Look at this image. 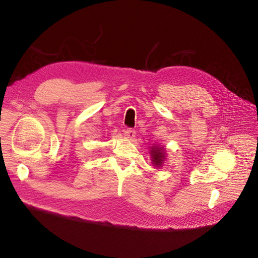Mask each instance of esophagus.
<instances>
[{
	"instance_id": "obj_1",
	"label": "esophagus",
	"mask_w": 258,
	"mask_h": 258,
	"mask_svg": "<svg viewBox=\"0 0 258 258\" xmlns=\"http://www.w3.org/2000/svg\"><path fill=\"white\" fill-rule=\"evenodd\" d=\"M124 135L127 139H130V140L133 139L135 137V131L133 128H126L124 131Z\"/></svg>"
}]
</instances>
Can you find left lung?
I'll list each match as a JSON object with an SVG mask.
<instances>
[{"label":"left lung","instance_id":"left-lung-1","mask_svg":"<svg viewBox=\"0 0 258 258\" xmlns=\"http://www.w3.org/2000/svg\"><path fill=\"white\" fill-rule=\"evenodd\" d=\"M150 156H151V161L156 167H160L161 165L164 164L165 160V149L164 147L160 146H152V148H150Z\"/></svg>","mask_w":258,"mask_h":258}]
</instances>
